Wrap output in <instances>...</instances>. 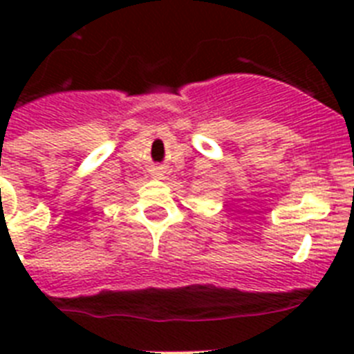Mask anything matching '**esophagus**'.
<instances>
[{
    "mask_svg": "<svg viewBox=\"0 0 354 354\" xmlns=\"http://www.w3.org/2000/svg\"><path fill=\"white\" fill-rule=\"evenodd\" d=\"M154 175H156V177H158V179H159V177H161V175H162V171H161V168H156V171H154Z\"/></svg>",
    "mask_w": 354,
    "mask_h": 354,
    "instance_id": "34e87169",
    "label": "esophagus"
}]
</instances>
